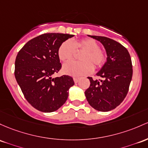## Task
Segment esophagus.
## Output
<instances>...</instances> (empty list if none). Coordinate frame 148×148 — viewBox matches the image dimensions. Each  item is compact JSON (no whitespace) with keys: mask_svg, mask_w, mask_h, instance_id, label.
Masks as SVG:
<instances>
[{"mask_svg":"<svg viewBox=\"0 0 148 148\" xmlns=\"http://www.w3.org/2000/svg\"><path fill=\"white\" fill-rule=\"evenodd\" d=\"M79 81V78L77 77H74V83H77Z\"/></svg>","mask_w":148,"mask_h":148,"instance_id":"34e87169","label":"esophagus"}]
</instances>
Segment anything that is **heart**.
<instances>
[{"instance_id":"heart-1","label":"heart","mask_w":148,"mask_h":148,"mask_svg":"<svg viewBox=\"0 0 148 148\" xmlns=\"http://www.w3.org/2000/svg\"><path fill=\"white\" fill-rule=\"evenodd\" d=\"M82 50V61H71L64 64L63 72L73 77L87 75L93 71V66L101 67L106 61V55L100 49L98 43L91 38H84L77 41L66 40L60 45L58 57L62 62H68L73 58L75 50Z\"/></svg>"}]
</instances>
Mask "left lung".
Returning a JSON list of instances; mask_svg holds the SVG:
<instances>
[{"label":"left lung","mask_w":148,"mask_h":148,"mask_svg":"<svg viewBox=\"0 0 148 148\" xmlns=\"http://www.w3.org/2000/svg\"><path fill=\"white\" fill-rule=\"evenodd\" d=\"M100 41L107 53V62L97 76L103 80H90L85 91L89 105L100 112H108L122 103L129 91L133 75L132 62L129 51L121 43L105 36H90Z\"/></svg>","instance_id":"obj_1"}]
</instances>
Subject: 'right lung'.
Here are the masks:
<instances>
[{"label":"right lung","mask_w":148,"mask_h":148,"mask_svg":"<svg viewBox=\"0 0 148 148\" xmlns=\"http://www.w3.org/2000/svg\"><path fill=\"white\" fill-rule=\"evenodd\" d=\"M74 35L48 33L29 40L17 53L14 77L26 100L43 112L58 110L67 100L72 77L53 78L62 64L58 57L60 45Z\"/></svg>","instance_id":"right-lung-1"}]
</instances>
